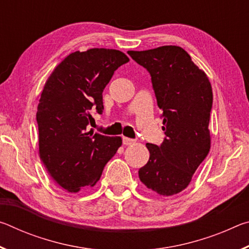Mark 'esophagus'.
Returning a JSON list of instances; mask_svg holds the SVG:
<instances>
[{
  "mask_svg": "<svg viewBox=\"0 0 249 249\" xmlns=\"http://www.w3.org/2000/svg\"><path fill=\"white\" fill-rule=\"evenodd\" d=\"M135 141L132 140V138H128V137H123V144L124 145H132Z\"/></svg>",
  "mask_w": 249,
  "mask_h": 249,
  "instance_id": "1",
  "label": "esophagus"
}]
</instances>
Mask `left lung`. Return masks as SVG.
<instances>
[{
  "mask_svg": "<svg viewBox=\"0 0 249 249\" xmlns=\"http://www.w3.org/2000/svg\"><path fill=\"white\" fill-rule=\"evenodd\" d=\"M127 53L150 74L166 135L160 146L147 142L149 160L138 176L160 196L177 195L188 187L210 151L212 87L204 71L179 46Z\"/></svg>",
  "mask_w": 249,
  "mask_h": 249,
  "instance_id": "left-lung-1",
  "label": "left lung"
}]
</instances>
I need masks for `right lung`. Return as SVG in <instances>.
<instances>
[{
    "instance_id": "right-lung-1",
    "label": "right lung",
    "mask_w": 249,
    "mask_h": 249,
    "mask_svg": "<svg viewBox=\"0 0 249 249\" xmlns=\"http://www.w3.org/2000/svg\"><path fill=\"white\" fill-rule=\"evenodd\" d=\"M129 59L115 49L75 52L59 64L46 82L37 107L39 156L49 175L69 192L98 182L122 145L89 129L91 112L102 114L103 90L114 71Z\"/></svg>"
}]
</instances>
